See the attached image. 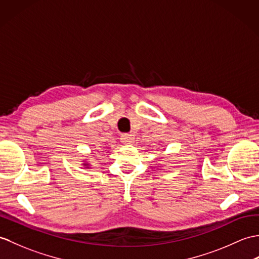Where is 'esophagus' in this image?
Returning a JSON list of instances; mask_svg holds the SVG:
<instances>
[{"mask_svg": "<svg viewBox=\"0 0 259 259\" xmlns=\"http://www.w3.org/2000/svg\"><path fill=\"white\" fill-rule=\"evenodd\" d=\"M135 140V137L134 135L131 134H125V135H122L121 136V141L122 143H125V144H129V143H132Z\"/></svg>", "mask_w": 259, "mask_h": 259, "instance_id": "34e87169", "label": "esophagus"}]
</instances>
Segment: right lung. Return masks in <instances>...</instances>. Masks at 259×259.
Returning a JSON list of instances; mask_svg holds the SVG:
<instances>
[{"mask_svg":"<svg viewBox=\"0 0 259 259\" xmlns=\"http://www.w3.org/2000/svg\"><path fill=\"white\" fill-rule=\"evenodd\" d=\"M83 165H87V166H85V167H88V164H87V163H83Z\"/></svg>","mask_w":259,"mask_h":259,"instance_id":"right-lung-1","label":"right lung"}]
</instances>
